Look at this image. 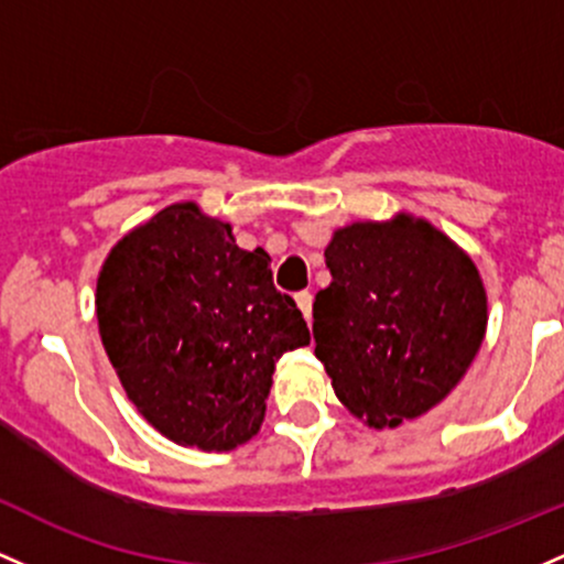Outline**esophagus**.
I'll return each instance as SVG.
<instances>
[{
  "mask_svg": "<svg viewBox=\"0 0 564 564\" xmlns=\"http://www.w3.org/2000/svg\"><path fill=\"white\" fill-rule=\"evenodd\" d=\"M294 300H296V307H300L302 315H305L307 324H311V321H313V294L311 292H300L294 296Z\"/></svg>",
  "mask_w": 564,
  "mask_h": 564,
  "instance_id": "esophagus-1",
  "label": "esophagus"
}]
</instances>
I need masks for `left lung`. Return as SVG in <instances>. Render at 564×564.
Listing matches in <instances>:
<instances>
[{"label":"left lung","instance_id":"8db88e82","mask_svg":"<svg viewBox=\"0 0 564 564\" xmlns=\"http://www.w3.org/2000/svg\"><path fill=\"white\" fill-rule=\"evenodd\" d=\"M332 283L315 294V356L345 410L395 429L442 404L487 334L474 259L423 216L352 221L326 246Z\"/></svg>","mask_w":564,"mask_h":564}]
</instances>
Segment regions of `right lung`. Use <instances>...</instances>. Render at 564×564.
I'll return each instance as SVG.
<instances>
[{
	"label": "right lung",
	"instance_id": "right-lung-1",
	"mask_svg": "<svg viewBox=\"0 0 564 564\" xmlns=\"http://www.w3.org/2000/svg\"><path fill=\"white\" fill-rule=\"evenodd\" d=\"M104 350L128 399L182 447L230 453L262 429L275 361L311 345L264 249L230 221L171 203L111 246L96 281Z\"/></svg>",
	"mask_w": 564,
	"mask_h": 564
}]
</instances>
